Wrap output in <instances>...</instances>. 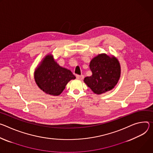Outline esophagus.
<instances>
[{
  "mask_svg": "<svg viewBox=\"0 0 153 153\" xmlns=\"http://www.w3.org/2000/svg\"><path fill=\"white\" fill-rule=\"evenodd\" d=\"M76 76V78L78 79H80V80H82L84 78V75H77Z\"/></svg>",
  "mask_w": 153,
  "mask_h": 153,
  "instance_id": "obj_1",
  "label": "esophagus"
}]
</instances>
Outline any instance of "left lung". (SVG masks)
I'll return each instance as SVG.
<instances>
[{"instance_id": "left-lung-1", "label": "left lung", "mask_w": 153, "mask_h": 153, "mask_svg": "<svg viewBox=\"0 0 153 153\" xmlns=\"http://www.w3.org/2000/svg\"><path fill=\"white\" fill-rule=\"evenodd\" d=\"M89 67L92 75L84 78V81L96 94L111 91L120 79V65L114 56L100 54L91 60Z\"/></svg>"}]
</instances>
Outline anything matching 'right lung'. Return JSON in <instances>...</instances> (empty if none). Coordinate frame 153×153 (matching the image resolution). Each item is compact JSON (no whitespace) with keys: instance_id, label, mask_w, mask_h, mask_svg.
<instances>
[{"instance_id":"right-lung-1","label":"right lung","mask_w":153,"mask_h":153,"mask_svg":"<svg viewBox=\"0 0 153 153\" xmlns=\"http://www.w3.org/2000/svg\"><path fill=\"white\" fill-rule=\"evenodd\" d=\"M34 76L38 87L45 93L53 96L60 95L68 82L76 78L70 70L59 65L52 55L43 59Z\"/></svg>"}]
</instances>
